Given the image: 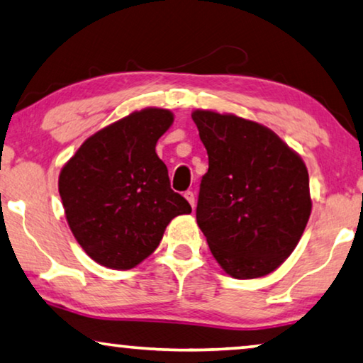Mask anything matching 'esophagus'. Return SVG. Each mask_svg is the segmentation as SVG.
Returning <instances> with one entry per match:
<instances>
[{"instance_id": "34e87169", "label": "esophagus", "mask_w": 363, "mask_h": 363, "mask_svg": "<svg viewBox=\"0 0 363 363\" xmlns=\"http://www.w3.org/2000/svg\"><path fill=\"white\" fill-rule=\"evenodd\" d=\"M184 197L187 199V202L191 203L192 208H196V194H194L192 191H187V192H184Z\"/></svg>"}]
</instances>
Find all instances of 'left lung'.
I'll return each mask as SVG.
<instances>
[{"instance_id":"1","label":"left lung","mask_w":363,"mask_h":363,"mask_svg":"<svg viewBox=\"0 0 363 363\" xmlns=\"http://www.w3.org/2000/svg\"><path fill=\"white\" fill-rule=\"evenodd\" d=\"M192 121L208 155L197 225L226 274L264 277L294 252L306 228V166L257 122L212 111H194Z\"/></svg>"}]
</instances>
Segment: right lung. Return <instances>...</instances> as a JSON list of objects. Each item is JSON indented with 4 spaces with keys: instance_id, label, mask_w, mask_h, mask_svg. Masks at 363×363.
I'll list each match as a JSON object with an SVG mask.
<instances>
[{
    "instance_id": "right-lung-1",
    "label": "right lung",
    "mask_w": 363,
    "mask_h": 363,
    "mask_svg": "<svg viewBox=\"0 0 363 363\" xmlns=\"http://www.w3.org/2000/svg\"><path fill=\"white\" fill-rule=\"evenodd\" d=\"M172 121L171 111L156 107L130 113L89 137L63 166L58 191L69 230L101 266H138L169 221L192 212L155 150Z\"/></svg>"
}]
</instances>
